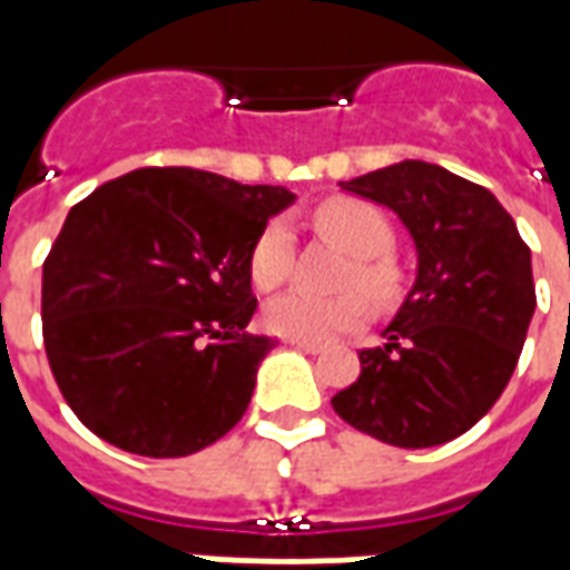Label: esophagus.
Listing matches in <instances>:
<instances>
[{
  "label": "esophagus",
  "mask_w": 570,
  "mask_h": 570,
  "mask_svg": "<svg viewBox=\"0 0 570 570\" xmlns=\"http://www.w3.org/2000/svg\"><path fill=\"white\" fill-rule=\"evenodd\" d=\"M286 345L298 347V351H305V354H321L323 345H317V342H298V338H286Z\"/></svg>",
  "instance_id": "1"
}]
</instances>
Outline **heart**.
<instances>
[{
	"label": "heart",
	"instance_id": "b5f03b06",
	"mask_svg": "<svg viewBox=\"0 0 570 570\" xmlns=\"http://www.w3.org/2000/svg\"><path fill=\"white\" fill-rule=\"evenodd\" d=\"M314 223L323 235H330L351 256H357L354 281H360L366 293L379 298L394 293L396 274L384 262V256L394 249V225L379 207H372L366 200L333 198L314 213ZM289 268H293V232L284 219H274L262 228L249 249V281L256 289H274L284 284ZM366 311L370 308L360 296L321 298L289 289L265 305L262 321L272 333L284 338L330 342L366 321Z\"/></svg>",
	"mask_w": 570,
	"mask_h": 570
}]
</instances>
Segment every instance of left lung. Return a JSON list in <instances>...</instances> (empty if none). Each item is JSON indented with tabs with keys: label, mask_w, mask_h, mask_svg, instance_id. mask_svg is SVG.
Listing matches in <instances>:
<instances>
[{
	"label": "left lung",
	"mask_w": 570,
	"mask_h": 570,
	"mask_svg": "<svg viewBox=\"0 0 570 570\" xmlns=\"http://www.w3.org/2000/svg\"><path fill=\"white\" fill-rule=\"evenodd\" d=\"M338 186L396 213L415 244V284L333 409L387 445H442L513 375L538 305L531 249L489 188L440 164L400 161Z\"/></svg>",
	"instance_id": "obj_1"
}]
</instances>
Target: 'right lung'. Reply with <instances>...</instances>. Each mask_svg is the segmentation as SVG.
I'll list each match as a JSON object with an SVG mask.
<instances>
[{"instance_id": "obj_1", "label": "right lung", "mask_w": 570, "mask_h": 570, "mask_svg": "<svg viewBox=\"0 0 570 570\" xmlns=\"http://www.w3.org/2000/svg\"><path fill=\"white\" fill-rule=\"evenodd\" d=\"M296 195L191 167H142L69 210L42 268L57 387L85 428L183 458L244 419L274 347L247 333L249 249Z\"/></svg>"}]
</instances>
